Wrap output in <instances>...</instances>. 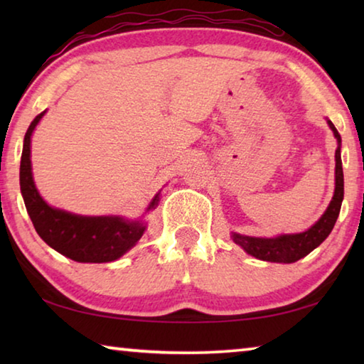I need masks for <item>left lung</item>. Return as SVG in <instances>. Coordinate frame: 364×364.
I'll list each match as a JSON object with an SVG mask.
<instances>
[{
	"label": "left lung",
	"instance_id": "8db88e82",
	"mask_svg": "<svg viewBox=\"0 0 364 364\" xmlns=\"http://www.w3.org/2000/svg\"><path fill=\"white\" fill-rule=\"evenodd\" d=\"M334 136L337 138L336 149V189L329 207L326 208L323 217L319 218L310 230L297 234H281L278 237H250L244 234L232 232L231 237L237 245L258 260L273 263H294L300 258L306 257L311 250H315L326 237L329 236L334 228L341 205L343 200V170L341 159V134L336 130L334 123L328 120Z\"/></svg>",
	"mask_w": 364,
	"mask_h": 364
}]
</instances>
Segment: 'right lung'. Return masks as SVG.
Instances as JSON below:
<instances>
[{
  "instance_id": "obj_1",
  "label": "right lung",
  "mask_w": 364,
  "mask_h": 364,
  "mask_svg": "<svg viewBox=\"0 0 364 364\" xmlns=\"http://www.w3.org/2000/svg\"><path fill=\"white\" fill-rule=\"evenodd\" d=\"M45 112L36 115L30 123L21 157V193L30 220L43 241L70 260L80 263L114 262L139 241L146 231V223L143 220L122 217H82L53 208L43 200L33 183L30 138ZM159 194L151 200L146 212L157 207Z\"/></svg>"
}]
</instances>
